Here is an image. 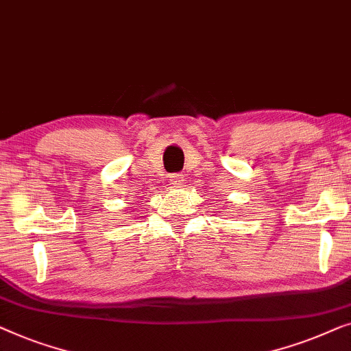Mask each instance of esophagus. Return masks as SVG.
Instances as JSON below:
<instances>
[{"instance_id":"34e87169","label":"esophagus","mask_w":351,"mask_h":351,"mask_svg":"<svg viewBox=\"0 0 351 351\" xmlns=\"http://www.w3.org/2000/svg\"><path fill=\"white\" fill-rule=\"evenodd\" d=\"M182 181H184V176H182V175H180V173L170 175V184H171V186H175V187L181 186Z\"/></svg>"}]
</instances>
